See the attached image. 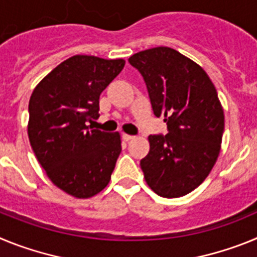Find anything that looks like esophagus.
Listing matches in <instances>:
<instances>
[{
  "mask_svg": "<svg viewBox=\"0 0 257 257\" xmlns=\"http://www.w3.org/2000/svg\"><path fill=\"white\" fill-rule=\"evenodd\" d=\"M135 136L133 135H127V134H122V139L124 140V142H130V140H133Z\"/></svg>",
  "mask_w": 257,
  "mask_h": 257,
  "instance_id": "esophagus-1",
  "label": "esophagus"
}]
</instances>
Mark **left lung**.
I'll use <instances>...</instances> for the list:
<instances>
[{
	"label": "left lung",
	"instance_id": "left-lung-1",
	"mask_svg": "<svg viewBox=\"0 0 257 257\" xmlns=\"http://www.w3.org/2000/svg\"><path fill=\"white\" fill-rule=\"evenodd\" d=\"M128 63L148 88L156 117L169 134L149 135V153L140 161L144 178L165 198L199 187L216 163L224 133V110L212 81L197 63L171 47L136 52Z\"/></svg>",
	"mask_w": 257,
	"mask_h": 257
}]
</instances>
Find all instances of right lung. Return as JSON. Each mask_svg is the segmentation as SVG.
<instances>
[{
	"label": "right lung",
	"mask_w": 257,
	"mask_h": 257,
	"mask_svg": "<svg viewBox=\"0 0 257 257\" xmlns=\"http://www.w3.org/2000/svg\"><path fill=\"white\" fill-rule=\"evenodd\" d=\"M123 59L74 55L45 77L29 99L28 138L56 187L90 198L110 180L121 136L87 126L99 117V97L121 73Z\"/></svg>",
	"instance_id": "add662e5"
}]
</instances>
